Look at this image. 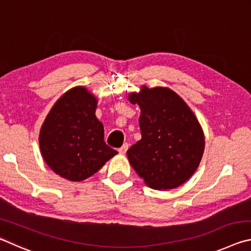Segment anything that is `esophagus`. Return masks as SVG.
Masks as SVG:
<instances>
[{
  "mask_svg": "<svg viewBox=\"0 0 251 251\" xmlns=\"http://www.w3.org/2000/svg\"><path fill=\"white\" fill-rule=\"evenodd\" d=\"M128 147H129V145L127 143H125L124 145H123L120 150H118V151H120V154H125V152L127 151V150H128Z\"/></svg>",
  "mask_w": 251,
  "mask_h": 251,
  "instance_id": "1",
  "label": "esophagus"
}]
</instances>
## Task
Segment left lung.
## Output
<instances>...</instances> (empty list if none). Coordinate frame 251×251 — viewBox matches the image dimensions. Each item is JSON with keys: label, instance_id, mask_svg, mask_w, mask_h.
<instances>
[{"label": "left lung", "instance_id": "left-lung-1", "mask_svg": "<svg viewBox=\"0 0 251 251\" xmlns=\"http://www.w3.org/2000/svg\"><path fill=\"white\" fill-rule=\"evenodd\" d=\"M141 108L142 138L128 151L129 164L152 189L177 188L192 177L205 151V135L185 100L168 87L128 94Z\"/></svg>", "mask_w": 251, "mask_h": 251}]
</instances>
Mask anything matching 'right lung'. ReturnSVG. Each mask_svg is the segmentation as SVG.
I'll use <instances>...</instances> for the list:
<instances>
[{
  "label": "right lung",
  "instance_id": "obj_1",
  "mask_svg": "<svg viewBox=\"0 0 251 251\" xmlns=\"http://www.w3.org/2000/svg\"><path fill=\"white\" fill-rule=\"evenodd\" d=\"M97 103L86 87L75 86L55 101L41 127L42 157L67 180L86 179L117 155L104 142V126L95 115Z\"/></svg>",
  "mask_w": 251,
  "mask_h": 251
}]
</instances>
